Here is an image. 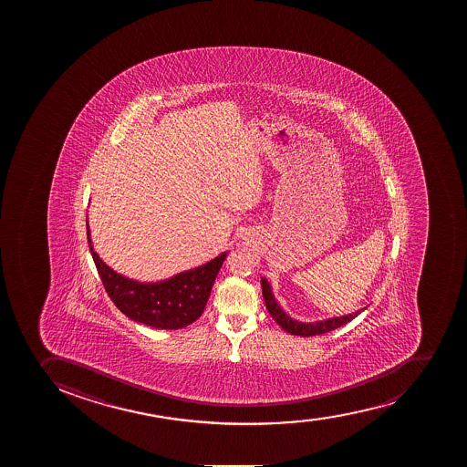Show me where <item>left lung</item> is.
<instances>
[{
  "label": "left lung",
  "mask_w": 467,
  "mask_h": 467,
  "mask_svg": "<svg viewBox=\"0 0 467 467\" xmlns=\"http://www.w3.org/2000/svg\"><path fill=\"white\" fill-rule=\"evenodd\" d=\"M262 289H264L265 303L269 315L273 317L274 321L287 333L296 335V337H315V335H323V333L332 332L335 328L341 327L351 319L356 318L360 314V310H356L353 314L337 317V318L324 319V321H315V323H301L296 319H292L285 310L280 307L275 296H273V289L266 278H262Z\"/></svg>",
  "instance_id": "1"
}]
</instances>
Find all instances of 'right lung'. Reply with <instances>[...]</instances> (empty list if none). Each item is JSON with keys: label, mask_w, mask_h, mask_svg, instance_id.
Instances as JSON below:
<instances>
[{"label": "right lung", "mask_w": 467, "mask_h": 467, "mask_svg": "<svg viewBox=\"0 0 467 467\" xmlns=\"http://www.w3.org/2000/svg\"><path fill=\"white\" fill-rule=\"evenodd\" d=\"M87 236L99 275L114 305L137 323L166 330L187 327L202 315L213 283L228 254L225 251L208 264L176 274L164 282L140 283L123 277L99 257L93 250L88 225Z\"/></svg>", "instance_id": "1"}]
</instances>
